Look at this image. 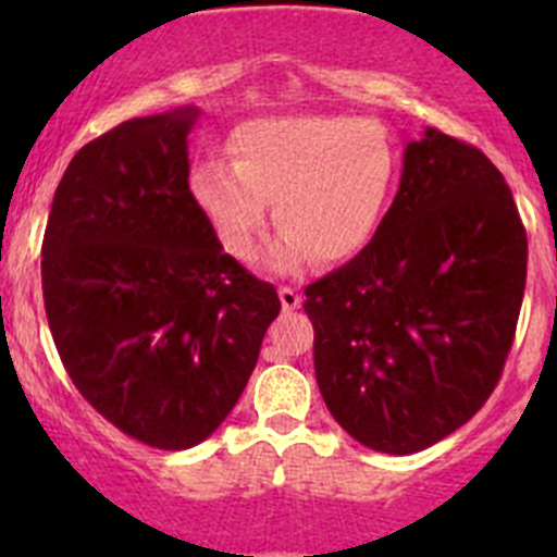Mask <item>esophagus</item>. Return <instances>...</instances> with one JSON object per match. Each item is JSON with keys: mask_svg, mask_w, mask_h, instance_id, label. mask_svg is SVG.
I'll use <instances>...</instances> for the list:
<instances>
[{"mask_svg": "<svg viewBox=\"0 0 557 557\" xmlns=\"http://www.w3.org/2000/svg\"><path fill=\"white\" fill-rule=\"evenodd\" d=\"M278 298H282L284 312H293V309L301 307V293L295 287H278Z\"/></svg>", "mask_w": 557, "mask_h": 557, "instance_id": "esophagus-1", "label": "esophagus"}]
</instances>
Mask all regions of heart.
Returning a JSON list of instances; mask_svg holds the SVG:
<instances>
[{"instance_id":"obj_1","label":"heart","mask_w":557,"mask_h":557,"mask_svg":"<svg viewBox=\"0 0 557 557\" xmlns=\"http://www.w3.org/2000/svg\"><path fill=\"white\" fill-rule=\"evenodd\" d=\"M396 178L387 133L368 120L298 113L262 116L231 136V161L200 159L189 172L195 203L236 262L253 259L273 200L282 225L270 264L339 262L376 231Z\"/></svg>"}]
</instances>
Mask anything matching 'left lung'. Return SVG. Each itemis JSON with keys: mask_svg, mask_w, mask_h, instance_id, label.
Masks as SVG:
<instances>
[{"mask_svg": "<svg viewBox=\"0 0 557 557\" xmlns=\"http://www.w3.org/2000/svg\"><path fill=\"white\" fill-rule=\"evenodd\" d=\"M528 282V234L474 145L426 127L391 209L351 262L307 287L314 376L362 446L412 455L460 430L502 376Z\"/></svg>", "mask_w": 557, "mask_h": 557, "instance_id": "1", "label": "left lung"}]
</instances>
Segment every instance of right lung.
Here are the masks:
<instances>
[{
	"mask_svg": "<svg viewBox=\"0 0 557 557\" xmlns=\"http://www.w3.org/2000/svg\"><path fill=\"white\" fill-rule=\"evenodd\" d=\"M198 108L139 116L69 161L41 245L44 307L81 396L152 449L225 421L282 301L223 253L189 189Z\"/></svg>",
	"mask_w": 557,
	"mask_h": 557,
	"instance_id": "add662e5",
	"label": "right lung"
}]
</instances>
